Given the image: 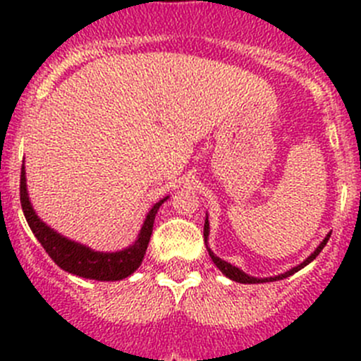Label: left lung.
Wrapping results in <instances>:
<instances>
[{"label":"left lung","mask_w":361,"mask_h":361,"mask_svg":"<svg viewBox=\"0 0 361 361\" xmlns=\"http://www.w3.org/2000/svg\"><path fill=\"white\" fill-rule=\"evenodd\" d=\"M330 234H332V232H329V234H326V238L323 239L322 243H319V245H318V248H316L314 251H312V253L309 255V257L305 258L304 262H300V264H298V265H295V267L290 269V271L283 272V274H278V276H271V278H255V276H250V274H246L245 271H241V269H239V267H235V265L228 264V262H225L224 258L216 257V255H214L213 251H211V248H207V245H206V248H207V253H209L211 260H213V262H214V265H216V267L220 269V271H221V274H225V276H227L228 279H232V281H235V283H243V285H257V283H271V281H279V279H285V278H288V276H292V274H295V272H298V271H300V269H304L305 265H309V264H311V262L314 260V258L318 257L319 253H322V250L325 248V245H326V243H329V239H330ZM207 238H209V221H207V214H206V221H204V243H207Z\"/></svg>","instance_id":"obj_1"}]
</instances>
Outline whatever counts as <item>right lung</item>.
Returning a JSON list of instances; mask_svg holds the SVG:
<instances>
[{
	"instance_id": "obj_1",
	"label": "right lung",
	"mask_w": 361,
	"mask_h": 361,
	"mask_svg": "<svg viewBox=\"0 0 361 361\" xmlns=\"http://www.w3.org/2000/svg\"><path fill=\"white\" fill-rule=\"evenodd\" d=\"M167 199H169V195L152 206L143 225H141L137 239L133 245L120 251H111V253L110 251H96L89 246L64 238L63 234L49 227L36 214L35 207L29 201L27 185H25V167L23 166V171H20V204H23L24 216L35 238L42 243L49 257L63 271L80 276V278L96 279V281H120L140 267L145 253H147L148 243H150L152 231H154L155 214Z\"/></svg>"
}]
</instances>
